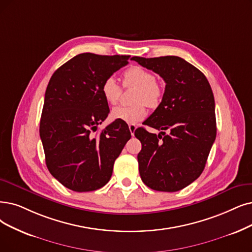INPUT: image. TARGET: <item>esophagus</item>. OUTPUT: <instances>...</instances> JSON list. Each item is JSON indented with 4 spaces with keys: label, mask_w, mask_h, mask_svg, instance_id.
I'll list each match as a JSON object with an SVG mask.
<instances>
[{
    "label": "esophagus",
    "mask_w": 252,
    "mask_h": 252,
    "mask_svg": "<svg viewBox=\"0 0 252 252\" xmlns=\"http://www.w3.org/2000/svg\"><path fill=\"white\" fill-rule=\"evenodd\" d=\"M136 129V126L134 124H129V130H130V133H131V135L133 136L134 135V131Z\"/></svg>",
    "instance_id": "1"
}]
</instances>
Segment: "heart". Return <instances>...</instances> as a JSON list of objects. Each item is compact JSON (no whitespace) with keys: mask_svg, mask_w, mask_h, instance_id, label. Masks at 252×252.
Returning a JSON list of instances; mask_svg holds the SVG:
<instances>
[{"mask_svg":"<svg viewBox=\"0 0 252 252\" xmlns=\"http://www.w3.org/2000/svg\"><path fill=\"white\" fill-rule=\"evenodd\" d=\"M123 85L126 88L136 87L132 105L117 106L112 110V118L130 124H137L147 116V105L156 107L162 95V90L156 82L155 75L143 67L132 66L123 73ZM101 94L109 105L119 101L122 88L114 76L106 77L101 85Z\"/></svg>","mask_w":252,"mask_h":252,"instance_id":"b5f03b06","label":"heart"}]
</instances>
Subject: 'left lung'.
<instances>
[{
  "instance_id": "1",
  "label": "left lung",
  "mask_w": 252,
  "mask_h": 252,
  "mask_svg": "<svg viewBox=\"0 0 252 252\" xmlns=\"http://www.w3.org/2000/svg\"><path fill=\"white\" fill-rule=\"evenodd\" d=\"M132 60L159 74L166 84L160 104L145 121V125L160 133H150L143 127L134 131L142 143L137 155L139 175L151 189L175 192L203 173L215 140L212 89L202 71L180 57Z\"/></svg>"
}]
</instances>
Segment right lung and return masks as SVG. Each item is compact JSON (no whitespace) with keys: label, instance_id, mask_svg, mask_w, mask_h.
Masks as SVG:
<instances>
[{"label":"right lung","instance_id":"1","mask_svg":"<svg viewBox=\"0 0 252 252\" xmlns=\"http://www.w3.org/2000/svg\"><path fill=\"white\" fill-rule=\"evenodd\" d=\"M128 59L80 54L49 79L39 129L45 162L54 178L76 192L103 187L131 137L128 125L117 120L93 134L109 113L100 88L106 77L128 64Z\"/></svg>","mask_w":252,"mask_h":252}]
</instances>
